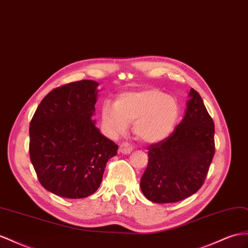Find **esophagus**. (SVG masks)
<instances>
[{
    "label": "esophagus",
    "instance_id": "esophagus-1",
    "mask_svg": "<svg viewBox=\"0 0 248 248\" xmlns=\"http://www.w3.org/2000/svg\"><path fill=\"white\" fill-rule=\"evenodd\" d=\"M133 150V145L128 142H123L119 145V153L123 154H130Z\"/></svg>",
    "mask_w": 248,
    "mask_h": 248
}]
</instances>
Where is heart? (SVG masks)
<instances>
[{
	"label": "heart",
	"mask_w": 248,
	"mask_h": 248,
	"mask_svg": "<svg viewBox=\"0 0 248 248\" xmlns=\"http://www.w3.org/2000/svg\"><path fill=\"white\" fill-rule=\"evenodd\" d=\"M179 105L173 96L157 89L120 95L115 104L106 101L100 109V122L108 136L123 135L133 122L134 134L153 143L170 135L179 117Z\"/></svg>",
	"instance_id": "b5f03b06"
}]
</instances>
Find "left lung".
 <instances>
[{"label": "left lung", "instance_id": "1", "mask_svg": "<svg viewBox=\"0 0 248 248\" xmlns=\"http://www.w3.org/2000/svg\"><path fill=\"white\" fill-rule=\"evenodd\" d=\"M186 115L170 134L148 147V167L140 179L145 198L174 203L204 183L215 154V124L199 93L189 91Z\"/></svg>", "mask_w": 248, "mask_h": 248}]
</instances>
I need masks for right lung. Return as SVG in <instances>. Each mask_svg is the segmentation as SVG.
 I'll return each mask as SVG.
<instances>
[{"label":"right lung","instance_id":"right-lung-1","mask_svg":"<svg viewBox=\"0 0 248 248\" xmlns=\"http://www.w3.org/2000/svg\"><path fill=\"white\" fill-rule=\"evenodd\" d=\"M98 84L82 79L50 91L29 126V155L41 185L69 199L99 187L108 160L118 145L104 136L91 117Z\"/></svg>","mask_w":248,"mask_h":248}]
</instances>
